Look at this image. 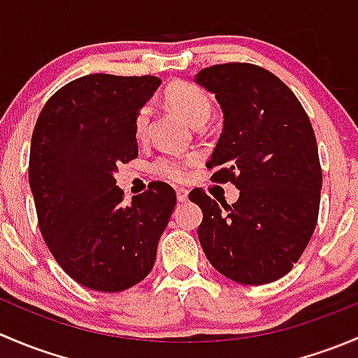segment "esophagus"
<instances>
[{"instance_id":"34e87169","label":"esophagus","mask_w":358,"mask_h":358,"mask_svg":"<svg viewBox=\"0 0 358 358\" xmlns=\"http://www.w3.org/2000/svg\"><path fill=\"white\" fill-rule=\"evenodd\" d=\"M176 199H178V202H185L187 199H189V190L176 189Z\"/></svg>"}]
</instances>
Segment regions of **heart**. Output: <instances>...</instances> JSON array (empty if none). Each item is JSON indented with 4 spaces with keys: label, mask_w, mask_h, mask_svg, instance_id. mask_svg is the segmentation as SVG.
<instances>
[{
    "label": "heart",
    "mask_w": 358,
    "mask_h": 358,
    "mask_svg": "<svg viewBox=\"0 0 358 358\" xmlns=\"http://www.w3.org/2000/svg\"><path fill=\"white\" fill-rule=\"evenodd\" d=\"M164 103L168 109L178 114L187 124L196 129L202 128L208 122L213 110V103L208 93L201 86L189 81H173L164 90ZM147 129H149V110L142 109L135 119L136 138H145ZM189 162L190 157H161L154 162V171L164 178L180 182L185 178Z\"/></svg>",
    "instance_id": "b5f03b06"
}]
</instances>
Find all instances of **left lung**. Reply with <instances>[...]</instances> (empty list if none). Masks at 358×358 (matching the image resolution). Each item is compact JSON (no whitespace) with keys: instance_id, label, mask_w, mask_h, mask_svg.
Instances as JSON below:
<instances>
[{"instance_id":"1","label":"left lung","mask_w":358,"mask_h":358,"mask_svg":"<svg viewBox=\"0 0 358 358\" xmlns=\"http://www.w3.org/2000/svg\"><path fill=\"white\" fill-rule=\"evenodd\" d=\"M194 83L213 93L223 112L208 168H218L216 182L239 190L232 206L190 192L202 209V251L230 280L273 282L298 262L317 225L322 171L312 122L294 93L263 67L213 66Z\"/></svg>"}]
</instances>
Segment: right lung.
<instances>
[{"label":"right lung","mask_w":358,"mask_h":358,"mask_svg":"<svg viewBox=\"0 0 358 358\" xmlns=\"http://www.w3.org/2000/svg\"><path fill=\"white\" fill-rule=\"evenodd\" d=\"M159 86L156 76H83L60 88L36 122L29 185L39 229L57 263L88 289L142 282L175 209L164 182L124 204L114 176L119 162L138 156L135 119Z\"/></svg>","instance_id":"add662e5"}]
</instances>
